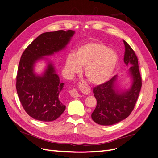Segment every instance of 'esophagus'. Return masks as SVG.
Here are the masks:
<instances>
[{
  "instance_id": "34e87169",
  "label": "esophagus",
  "mask_w": 158,
  "mask_h": 158,
  "mask_svg": "<svg viewBox=\"0 0 158 158\" xmlns=\"http://www.w3.org/2000/svg\"><path fill=\"white\" fill-rule=\"evenodd\" d=\"M69 93H70L71 96L73 97V98H78V97H80V94L78 92V91L76 90V89H71V90L70 91Z\"/></svg>"
}]
</instances>
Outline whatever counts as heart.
I'll use <instances>...</instances> for the list:
<instances>
[{
	"label": "heart",
	"mask_w": 158,
	"mask_h": 158,
	"mask_svg": "<svg viewBox=\"0 0 158 158\" xmlns=\"http://www.w3.org/2000/svg\"><path fill=\"white\" fill-rule=\"evenodd\" d=\"M118 63L114 51L102 43H90L80 47L74 53L69 55L65 61L68 73L73 74L84 68L85 76L94 85L102 84L111 78Z\"/></svg>",
	"instance_id": "obj_1"
}]
</instances>
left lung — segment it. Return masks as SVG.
<instances>
[{
	"label": "left lung",
	"instance_id": "8db88e82",
	"mask_svg": "<svg viewBox=\"0 0 158 158\" xmlns=\"http://www.w3.org/2000/svg\"><path fill=\"white\" fill-rule=\"evenodd\" d=\"M125 46L124 62L129 69L132 80L129 89L120 92L117 89V76L94 87L93 92L97 106L92 114L93 121L101 125H112L127 118L135 108L142 87V78L135 52L123 40Z\"/></svg>",
	"mask_w": 158,
	"mask_h": 158
}]
</instances>
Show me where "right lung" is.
<instances>
[{"label":"right lung","mask_w":158,"mask_h":158,"mask_svg":"<svg viewBox=\"0 0 158 158\" xmlns=\"http://www.w3.org/2000/svg\"><path fill=\"white\" fill-rule=\"evenodd\" d=\"M74 34L73 30L44 33L22 55L16 76V90L23 108L33 118L52 121L64 111L66 106L59 98L64 84L60 82L53 65L49 63L41 76L34 73L33 66L44 56L63 49Z\"/></svg>","instance_id":"add662e5"}]
</instances>
